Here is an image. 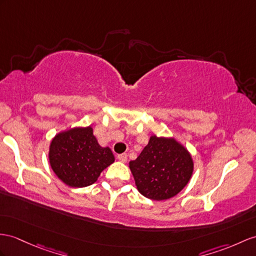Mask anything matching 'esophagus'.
I'll return each mask as SVG.
<instances>
[{
  "mask_svg": "<svg viewBox=\"0 0 256 256\" xmlns=\"http://www.w3.org/2000/svg\"><path fill=\"white\" fill-rule=\"evenodd\" d=\"M117 158H118V160L122 162V163H126V162H127V154L122 153V154L117 155Z\"/></svg>",
  "mask_w": 256,
  "mask_h": 256,
  "instance_id": "esophagus-1",
  "label": "esophagus"
}]
</instances>
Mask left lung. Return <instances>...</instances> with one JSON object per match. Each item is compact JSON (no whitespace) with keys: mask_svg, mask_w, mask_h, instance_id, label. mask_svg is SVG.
Here are the masks:
<instances>
[{"mask_svg":"<svg viewBox=\"0 0 256 256\" xmlns=\"http://www.w3.org/2000/svg\"><path fill=\"white\" fill-rule=\"evenodd\" d=\"M129 168L136 189L154 201L172 198L188 184L194 170L190 152L172 136H151Z\"/></svg>","mask_w":256,"mask_h":256,"instance_id":"left-lung-1","label":"left lung"}]
</instances>
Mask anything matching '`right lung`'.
<instances>
[{
	"instance_id": "1",
	"label": "right lung",
	"mask_w": 256,
	"mask_h": 256,
	"mask_svg": "<svg viewBox=\"0 0 256 256\" xmlns=\"http://www.w3.org/2000/svg\"><path fill=\"white\" fill-rule=\"evenodd\" d=\"M48 162L65 184L84 188L94 184L101 172L115 162L108 146H101L93 128L74 127L56 134L50 143Z\"/></svg>"
}]
</instances>
